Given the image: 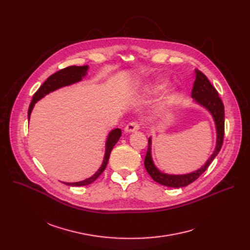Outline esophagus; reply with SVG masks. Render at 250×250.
Returning a JSON list of instances; mask_svg holds the SVG:
<instances>
[{
  "instance_id": "1",
  "label": "esophagus",
  "mask_w": 250,
  "mask_h": 250,
  "mask_svg": "<svg viewBox=\"0 0 250 250\" xmlns=\"http://www.w3.org/2000/svg\"><path fill=\"white\" fill-rule=\"evenodd\" d=\"M140 127V125L137 122H131L129 123L125 127V132H133L138 130Z\"/></svg>"
}]
</instances>
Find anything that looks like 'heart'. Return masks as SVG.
<instances>
[{
  "instance_id": "heart-1",
  "label": "heart",
  "mask_w": 250,
  "mask_h": 250,
  "mask_svg": "<svg viewBox=\"0 0 250 250\" xmlns=\"http://www.w3.org/2000/svg\"><path fill=\"white\" fill-rule=\"evenodd\" d=\"M165 86H166V82H162V83H159V84H157V85L155 86V90H156V91H158V90H161V89H163Z\"/></svg>"
}]
</instances>
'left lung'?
Here are the masks:
<instances>
[{"instance_id":"obj_1","label":"left lung","mask_w":250,"mask_h":250,"mask_svg":"<svg viewBox=\"0 0 250 250\" xmlns=\"http://www.w3.org/2000/svg\"><path fill=\"white\" fill-rule=\"evenodd\" d=\"M192 98H194L195 102L206 108L213 118L216 124L217 129V146L213 153L207 160L205 165H203L200 169L183 175H170L166 173H162L153 163L151 157V137L148 138V148L146 152V156L145 159V166L148 174L152 179L164 186L180 188L188 186L189 184L196 181L198 178L208 169L209 164L215 159V157L220 152L225 135V106L223 101L219 97V93L213 87L207 76L202 73L200 70L196 69V80L194 82L193 90H192Z\"/></svg>"}]
</instances>
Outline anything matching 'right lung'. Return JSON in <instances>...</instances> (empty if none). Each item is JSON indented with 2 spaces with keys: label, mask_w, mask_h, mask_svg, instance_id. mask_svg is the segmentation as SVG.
Returning <instances> with one entry per match:
<instances>
[{
  "label": "right lung",
  "mask_w": 250,
  "mask_h": 250,
  "mask_svg": "<svg viewBox=\"0 0 250 250\" xmlns=\"http://www.w3.org/2000/svg\"><path fill=\"white\" fill-rule=\"evenodd\" d=\"M88 66H69L66 67L64 69H61L59 71H57L56 73L52 74L51 76H49L46 81L40 87V89L34 93L33 97H32V101L29 104L28 108V112H27V117L28 120L30 118V114L31 111L34 106V104L37 103L38 101H40L42 98H43L45 95L49 94L50 92H53L61 87L64 86H69L71 84L77 83L79 81L82 80V78L87 74V70H88ZM122 135V130L120 128H115L113 129L109 135L108 138H106L105 141V153H104V157L103 160V163L100 167V169L88 179H85L83 181L80 182H75V183H66V182H62L68 186H86L89 185L91 183H93L97 178L103 173V171L105 169L106 164H108L111 152L115 146V145L119 141L120 137Z\"/></svg>",
  "instance_id": "right-lung-1"
}]
</instances>
